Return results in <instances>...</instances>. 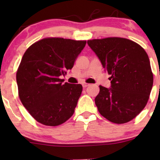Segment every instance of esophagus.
Wrapping results in <instances>:
<instances>
[{"instance_id": "esophagus-1", "label": "esophagus", "mask_w": 160, "mask_h": 160, "mask_svg": "<svg viewBox=\"0 0 160 160\" xmlns=\"http://www.w3.org/2000/svg\"><path fill=\"white\" fill-rule=\"evenodd\" d=\"M89 86V83H82V87L83 88L87 87V86Z\"/></svg>"}]
</instances>
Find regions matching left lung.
Wrapping results in <instances>:
<instances>
[{
    "mask_svg": "<svg viewBox=\"0 0 160 160\" xmlns=\"http://www.w3.org/2000/svg\"><path fill=\"white\" fill-rule=\"evenodd\" d=\"M87 43L111 75V88L99 86L100 92L95 98L99 113L113 123L129 122L145 108L153 86L148 54L126 38L93 39Z\"/></svg>",
    "mask_w": 160,
    "mask_h": 160,
    "instance_id": "obj_1",
    "label": "left lung"
}]
</instances>
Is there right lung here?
<instances>
[{
	"label": "right lung",
	"mask_w": 160,
	"mask_h": 160,
	"mask_svg": "<svg viewBox=\"0 0 160 160\" xmlns=\"http://www.w3.org/2000/svg\"><path fill=\"white\" fill-rule=\"evenodd\" d=\"M86 40L47 38L33 43L24 53L16 71L19 97L40 123L59 126L74 113L81 84L62 83Z\"/></svg>",
	"instance_id": "right-lung-1"
}]
</instances>
